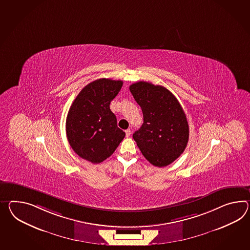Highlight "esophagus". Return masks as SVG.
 I'll list each match as a JSON object with an SVG mask.
<instances>
[{
    "instance_id": "1",
    "label": "esophagus",
    "mask_w": 250,
    "mask_h": 250,
    "mask_svg": "<svg viewBox=\"0 0 250 250\" xmlns=\"http://www.w3.org/2000/svg\"><path fill=\"white\" fill-rule=\"evenodd\" d=\"M125 135H126V137H129L131 135V130L130 129L125 130Z\"/></svg>"
}]
</instances>
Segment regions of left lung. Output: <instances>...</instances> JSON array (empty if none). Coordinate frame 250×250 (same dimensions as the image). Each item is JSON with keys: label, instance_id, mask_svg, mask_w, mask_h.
Instances as JSON below:
<instances>
[{"label": "left lung", "instance_id": "left-lung-1", "mask_svg": "<svg viewBox=\"0 0 250 250\" xmlns=\"http://www.w3.org/2000/svg\"><path fill=\"white\" fill-rule=\"evenodd\" d=\"M129 89L144 116L142 126L133 134L137 146L152 165H170L189 140V125L181 104L163 85L139 81Z\"/></svg>", "mask_w": 250, "mask_h": 250}]
</instances>
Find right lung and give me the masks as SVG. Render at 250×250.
<instances>
[{"instance_id": "right-lung-1", "label": "right lung", "mask_w": 250, "mask_h": 250, "mask_svg": "<svg viewBox=\"0 0 250 250\" xmlns=\"http://www.w3.org/2000/svg\"><path fill=\"white\" fill-rule=\"evenodd\" d=\"M122 85L121 80H95L80 92L68 110L67 141L74 152L92 164L108 158L125 135L109 107Z\"/></svg>"}]
</instances>
